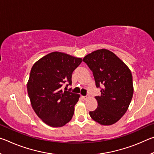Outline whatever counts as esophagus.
Returning <instances> with one entry per match:
<instances>
[{
    "instance_id": "obj_1",
    "label": "esophagus",
    "mask_w": 154,
    "mask_h": 154,
    "mask_svg": "<svg viewBox=\"0 0 154 154\" xmlns=\"http://www.w3.org/2000/svg\"><path fill=\"white\" fill-rule=\"evenodd\" d=\"M90 97V96L89 95H87V96H82V98L83 99V100H86V99H88V98Z\"/></svg>"
}]
</instances>
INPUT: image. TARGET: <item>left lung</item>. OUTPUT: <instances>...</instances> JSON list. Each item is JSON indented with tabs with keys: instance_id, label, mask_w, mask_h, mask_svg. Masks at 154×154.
Wrapping results in <instances>:
<instances>
[{
	"instance_id": "left-lung-1",
	"label": "left lung",
	"mask_w": 154,
	"mask_h": 154,
	"mask_svg": "<svg viewBox=\"0 0 154 154\" xmlns=\"http://www.w3.org/2000/svg\"><path fill=\"white\" fill-rule=\"evenodd\" d=\"M93 72L101 94L96 96L98 107L90 111L92 119L105 126L119 121L126 113L133 96L132 75L129 68L113 52L98 49L83 59Z\"/></svg>"
}]
</instances>
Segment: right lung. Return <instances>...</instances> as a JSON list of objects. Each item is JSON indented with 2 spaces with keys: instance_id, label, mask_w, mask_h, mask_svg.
Here are the masks:
<instances>
[{
  "instance_id": "1",
  "label": "right lung",
  "mask_w": 154,
  "mask_h": 154,
  "mask_svg": "<svg viewBox=\"0 0 154 154\" xmlns=\"http://www.w3.org/2000/svg\"><path fill=\"white\" fill-rule=\"evenodd\" d=\"M82 62L62 52L54 51L36 61L32 67L27 91L33 110L44 123L62 127L71 120L79 94L63 91L62 84L71 85L72 73Z\"/></svg>"
}]
</instances>
